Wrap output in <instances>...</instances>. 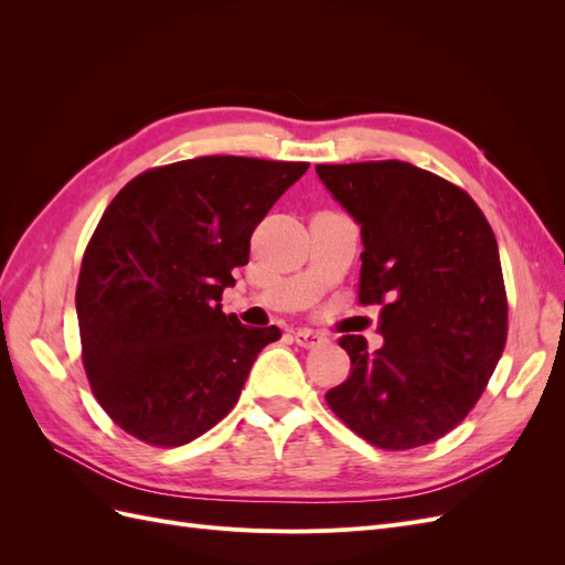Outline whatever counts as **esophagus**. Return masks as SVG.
Listing matches in <instances>:
<instances>
[{"label":"esophagus","mask_w":565,"mask_h":565,"mask_svg":"<svg viewBox=\"0 0 565 565\" xmlns=\"http://www.w3.org/2000/svg\"><path fill=\"white\" fill-rule=\"evenodd\" d=\"M295 341H297L299 347H303V349H313V347L322 344L324 334H320V332H316V330H309V328H303V330H297V332H295Z\"/></svg>","instance_id":"obj_1"}]
</instances>
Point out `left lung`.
Masks as SVG:
<instances>
[{
  "instance_id": "obj_1",
  "label": "left lung",
  "mask_w": 565,
  "mask_h": 565,
  "mask_svg": "<svg viewBox=\"0 0 565 565\" xmlns=\"http://www.w3.org/2000/svg\"><path fill=\"white\" fill-rule=\"evenodd\" d=\"M330 195L361 226L358 299L380 306L384 347L344 334V384L324 393L351 431L409 450L469 415L507 339V295L494 233L478 204L398 160L318 164Z\"/></svg>"
}]
</instances>
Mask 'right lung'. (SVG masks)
<instances>
[{
	"label": "right lung",
	"mask_w": 565,
	"mask_h": 565,
	"mask_svg": "<svg viewBox=\"0 0 565 565\" xmlns=\"http://www.w3.org/2000/svg\"><path fill=\"white\" fill-rule=\"evenodd\" d=\"M309 164L214 156L150 169L100 216L77 280L82 361L100 407L150 446L210 431L276 324L221 311L249 237Z\"/></svg>",
	"instance_id": "add662e5"
}]
</instances>
